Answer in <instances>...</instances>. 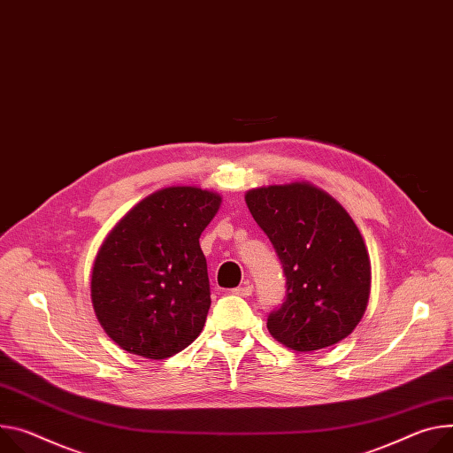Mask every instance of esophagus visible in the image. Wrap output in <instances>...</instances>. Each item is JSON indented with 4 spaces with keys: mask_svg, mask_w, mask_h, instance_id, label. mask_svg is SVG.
<instances>
[{
    "mask_svg": "<svg viewBox=\"0 0 453 453\" xmlns=\"http://www.w3.org/2000/svg\"><path fill=\"white\" fill-rule=\"evenodd\" d=\"M233 295L248 298V296H251V295H253V285H251L250 281H248V283H243V285L236 287V289H233Z\"/></svg>",
    "mask_w": 453,
    "mask_h": 453,
    "instance_id": "34e87169",
    "label": "esophagus"
}]
</instances>
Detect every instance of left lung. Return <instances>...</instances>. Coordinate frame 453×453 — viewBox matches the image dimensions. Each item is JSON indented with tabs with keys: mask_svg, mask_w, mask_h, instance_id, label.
I'll return each mask as SVG.
<instances>
[{
	"mask_svg": "<svg viewBox=\"0 0 453 453\" xmlns=\"http://www.w3.org/2000/svg\"><path fill=\"white\" fill-rule=\"evenodd\" d=\"M245 203L285 274V302L267 318L271 336L296 352L345 340L366 311L370 258L343 205L303 180L250 189Z\"/></svg>",
	"mask_w": 453,
	"mask_h": 453,
	"instance_id": "1",
	"label": "left lung"
}]
</instances>
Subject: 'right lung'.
Wrapping results in <instances>:
<instances>
[{"mask_svg": "<svg viewBox=\"0 0 453 453\" xmlns=\"http://www.w3.org/2000/svg\"><path fill=\"white\" fill-rule=\"evenodd\" d=\"M220 202L208 189L170 186L142 198L108 233L90 291L101 326L120 349L166 359L202 333L211 298L198 238Z\"/></svg>", "mask_w": 453, "mask_h": 453, "instance_id": "add662e5", "label": "right lung"}]
</instances>
